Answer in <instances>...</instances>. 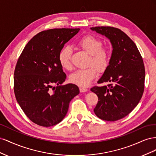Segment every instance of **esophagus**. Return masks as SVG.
Masks as SVG:
<instances>
[{"mask_svg":"<svg viewBox=\"0 0 156 156\" xmlns=\"http://www.w3.org/2000/svg\"><path fill=\"white\" fill-rule=\"evenodd\" d=\"M79 90L81 92H85L87 91H88V89L87 88H84V87H79Z\"/></svg>","mask_w":156,"mask_h":156,"instance_id":"esophagus-1","label":"esophagus"}]
</instances>
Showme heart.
<instances>
[{"label":"heart","instance_id":"1","mask_svg":"<svg viewBox=\"0 0 156 156\" xmlns=\"http://www.w3.org/2000/svg\"><path fill=\"white\" fill-rule=\"evenodd\" d=\"M79 49L89 55L87 66L85 69H79L70 75L69 80L73 84L79 87H87L97 75V70L103 73L110 63L111 53L107 49L103 48L102 41L93 36H86L77 42ZM72 49L69 46L63 48L58 54V62L63 69L69 70L72 64ZM91 67H90L89 66Z\"/></svg>","mask_w":156,"mask_h":156}]
</instances>
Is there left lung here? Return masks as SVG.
<instances>
[{"mask_svg": "<svg viewBox=\"0 0 156 156\" xmlns=\"http://www.w3.org/2000/svg\"><path fill=\"white\" fill-rule=\"evenodd\" d=\"M90 29L110 40L112 52L108 67L90 90L98 97L94 112L100 119L116 121L125 117L138 105L144 88L145 69L139 51L130 37L111 27H95Z\"/></svg>", "mask_w": 156, "mask_h": 156, "instance_id": "1", "label": "left lung"}]
</instances>
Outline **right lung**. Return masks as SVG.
Instances as JSON below:
<instances>
[{
	"label": "right lung",
	"mask_w": 156,
	"mask_h": 156,
	"mask_svg": "<svg viewBox=\"0 0 156 156\" xmlns=\"http://www.w3.org/2000/svg\"><path fill=\"white\" fill-rule=\"evenodd\" d=\"M80 29H54L39 32L28 42L14 72V93L19 105L34 123L50 127L62 121L77 85H60L66 78L58 62L64 44ZM53 85L58 86L53 87Z\"/></svg>",
	"instance_id": "1"
}]
</instances>
